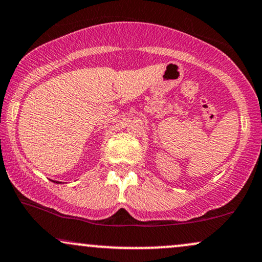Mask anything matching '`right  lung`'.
Masks as SVG:
<instances>
[{
    "label": "right lung",
    "instance_id": "obj_1",
    "mask_svg": "<svg viewBox=\"0 0 262 262\" xmlns=\"http://www.w3.org/2000/svg\"><path fill=\"white\" fill-rule=\"evenodd\" d=\"M52 182H53V183H57V184L59 183V182H56V181H52Z\"/></svg>",
    "mask_w": 262,
    "mask_h": 262
}]
</instances>
